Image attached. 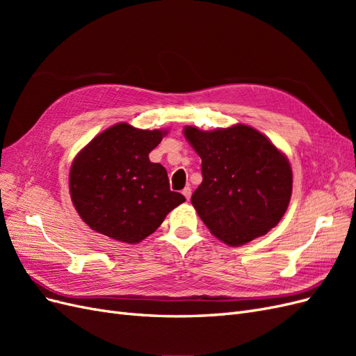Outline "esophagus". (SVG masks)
I'll return each instance as SVG.
<instances>
[{"label":"esophagus","instance_id":"esophagus-1","mask_svg":"<svg viewBox=\"0 0 356 356\" xmlns=\"http://www.w3.org/2000/svg\"><path fill=\"white\" fill-rule=\"evenodd\" d=\"M182 195H184V197L188 200L191 197V188L190 187H186L184 190H182Z\"/></svg>","mask_w":356,"mask_h":356}]
</instances>
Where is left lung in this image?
<instances>
[{"instance_id":"8db88e82","label":"left lung","mask_w":356,"mask_h":356,"mask_svg":"<svg viewBox=\"0 0 356 356\" xmlns=\"http://www.w3.org/2000/svg\"><path fill=\"white\" fill-rule=\"evenodd\" d=\"M184 136L202 159V184L191 196L215 238L243 245L281 221L293 193L285 154L246 124L215 131L187 126Z\"/></svg>"}]
</instances>
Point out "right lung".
Listing matches in <instances>:
<instances>
[{"label":"right lung","mask_w":356,"mask_h":356,"mask_svg":"<svg viewBox=\"0 0 356 356\" xmlns=\"http://www.w3.org/2000/svg\"><path fill=\"white\" fill-rule=\"evenodd\" d=\"M166 134L117 123L74 159L71 199L90 229L134 245L154 233L166 215L186 202L181 193L170 191L166 169L148 159Z\"/></svg>","instance_id":"right-lung-1"}]
</instances>
